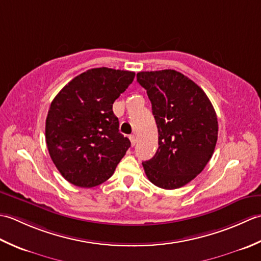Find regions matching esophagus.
<instances>
[{
	"mask_svg": "<svg viewBox=\"0 0 261 261\" xmlns=\"http://www.w3.org/2000/svg\"><path fill=\"white\" fill-rule=\"evenodd\" d=\"M129 140H130V143H132V145H135L136 138H135V135H134V134H130V135H129Z\"/></svg>",
	"mask_w": 261,
	"mask_h": 261,
	"instance_id": "obj_1",
	"label": "esophagus"
}]
</instances>
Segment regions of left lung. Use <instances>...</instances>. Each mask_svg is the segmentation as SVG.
Listing matches in <instances>:
<instances>
[{
    "instance_id": "1",
    "label": "left lung",
    "mask_w": 261,
    "mask_h": 261,
    "mask_svg": "<svg viewBox=\"0 0 261 261\" xmlns=\"http://www.w3.org/2000/svg\"><path fill=\"white\" fill-rule=\"evenodd\" d=\"M146 90L159 132V148L143 168L163 189L187 185L203 171L217 142L216 113L197 84L174 70L137 73Z\"/></svg>"
}]
</instances>
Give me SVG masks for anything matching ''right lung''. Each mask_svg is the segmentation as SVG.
<instances>
[{"instance_id":"1","label":"right lung","mask_w":261,"mask_h":261,"mask_svg":"<svg viewBox=\"0 0 261 261\" xmlns=\"http://www.w3.org/2000/svg\"><path fill=\"white\" fill-rule=\"evenodd\" d=\"M135 77L130 71L98 67L74 77L51 101L46 143L68 182L95 187L114 174L130 146L119 133L113 105Z\"/></svg>"}]
</instances>
